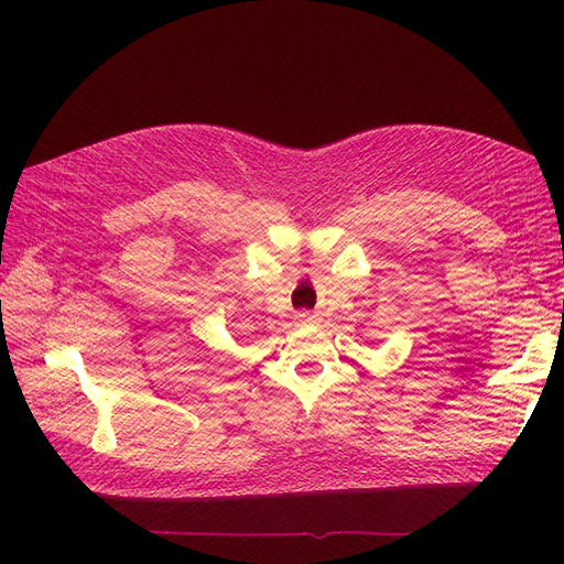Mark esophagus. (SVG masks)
Here are the masks:
<instances>
[{
  "instance_id": "esophagus-1",
  "label": "esophagus",
  "mask_w": 564,
  "mask_h": 564,
  "mask_svg": "<svg viewBox=\"0 0 564 564\" xmlns=\"http://www.w3.org/2000/svg\"><path fill=\"white\" fill-rule=\"evenodd\" d=\"M296 319H299L301 324H308V322H315V315H311V313H299Z\"/></svg>"
}]
</instances>
